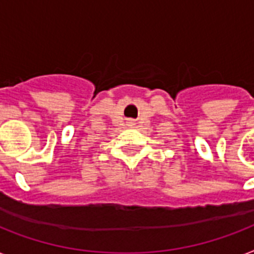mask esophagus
I'll return each mask as SVG.
<instances>
[{
    "label": "esophagus",
    "mask_w": 254,
    "mask_h": 254,
    "mask_svg": "<svg viewBox=\"0 0 254 254\" xmlns=\"http://www.w3.org/2000/svg\"><path fill=\"white\" fill-rule=\"evenodd\" d=\"M129 124H131V125H133V124H134V123H133V121H130V123H129Z\"/></svg>",
    "instance_id": "obj_1"
}]
</instances>
